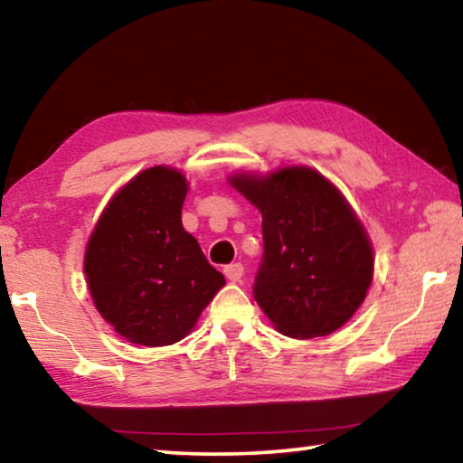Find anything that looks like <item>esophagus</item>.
Returning <instances> with one entry per match:
<instances>
[{"label": "esophagus", "mask_w": 463, "mask_h": 463, "mask_svg": "<svg viewBox=\"0 0 463 463\" xmlns=\"http://www.w3.org/2000/svg\"><path fill=\"white\" fill-rule=\"evenodd\" d=\"M242 273H245V268H242L241 263H231V265H226V268H224V276H226V279H231V281H241Z\"/></svg>", "instance_id": "esophagus-1"}]
</instances>
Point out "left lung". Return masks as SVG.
<instances>
[{
  "instance_id": "1",
  "label": "left lung",
  "mask_w": 463,
  "mask_h": 463,
  "mask_svg": "<svg viewBox=\"0 0 463 463\" xmlns=\"http://www.w3.org/2000/svg\"><path fill=\"white\" fill-rule=\"evenodd\" d=\"M229 184L263 216L255 300L281 335L326 336L365 300L373 247L362 221L328 179L307 165L234 174Z\"/></svg>"
}]
</instances>
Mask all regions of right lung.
I'll return each instance as SVG.
<instances>
[{"mask_svg": "<svg viewBox=\"0 0 463 463\" xmlns=\"http://www.w3.org/2000/svg\"><path fill=\"white\" fill-rule=\"evenodd\" d=\"M187 179L155 165L112 195L85 247L91 300L124 339L163 347L190 335L226 281L182 224Z\"/></svg>", "mask_w": 463, "mask_h": 463, "instance_id": "add662e5", "label": "right lung"}]
</instances>
